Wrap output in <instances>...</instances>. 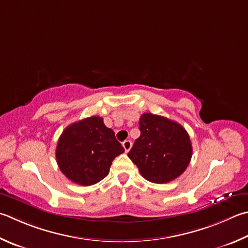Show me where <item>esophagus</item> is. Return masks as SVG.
<instances>
[{
    "mask_svg": "<svg viewBox=\"0 0 248 248\" xmlns=\"http://www.w3.org/2000/svg\"><path fill=\"white\" fill-rule=\"evenodd\" d=\"M123 146L124 148V152L128 153L130 151V148L132 146V142L130 141V140H125V141L123 142Z\"/></svg>",
    "mask_w": 248,
    "mask_h": 248,
    "instance_id": "34e87169",
    "label": "esophagus"
}]
</instances>
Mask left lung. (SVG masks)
<instances>
[{
	"instance_id": "1",
	"label": "left lung",
	"mask_w": 248,
	"mask_h": 248,
	"mask_svg": "<svg viewBox=\"0 0 248 248\" xmlns=\"http://www.w3.org/2000/svg\"><path fill=\"white\" fill-rule=\"evenodd\" d=\"M140 136L129 158L142 177L154 183H167L181 175L192 158V144L181 124L163 116L145 112L139 121Z\"/></svg>"
}]
</instances>
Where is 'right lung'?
Wrapping results in <instances>:
<instances>
[{"instance_id": "right-lung-1", "label": "right lung", "mask_w": 248, "mask_h": 248, "mask_svg": "<svg viewBox=\"0 0 248 248\" xmlns=\"http://www.w3.org/2000/svg\"><path fill=\"white\" fill-rule=\"evenodd\" d=\"M124 152L102 117L92 116L62 131L55 154L58 167L70 181L89 186L104 179L112 160Z\"/></svg>"}]
</instances>
